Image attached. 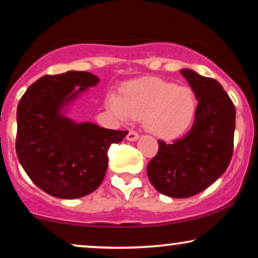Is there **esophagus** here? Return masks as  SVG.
<instances>
[{
  "label": "esophagus",
  "mask_w": 258,
  "mask_h": 258,
  "mask_svg": "<svg viewBox=\"0 0 258 258\" xmlns=\"http://www.w3.org/2000/svg\"><path fill=\"white\" fill-rule=\"evenodd\" d=\"M139 138V135L136 131H130L128 135L126 136V139L130 142H136Z\"/></svg>",
  "instance_id": "34e87169"
}]
</instances>
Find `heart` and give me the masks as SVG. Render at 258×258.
Returning a JSON list of instances; mask_svg holds the SVG:
<instances>
[{
    "label": "heart",
    "mask_w": 258,
    "mask_h": 258,
    "mask_svg": "<svg viewBox=\"0 0 258 258\" xmlns=\"http://www.w3.org/2000/svg\"><path fill=\"white\" fill-rule=\"evenodd\" d=\"M107 107L120 120L143 119L149 132L166 141L185 135L197 113L196 96L191 89L156 77L128 83L122 95L109 92Z\"/></svg>",
    "instance_id": "heart-1"
}]
</instances>
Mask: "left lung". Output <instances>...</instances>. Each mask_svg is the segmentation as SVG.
Returning <instances> with one entry per match:
<instances>
[{
    "mask_svg": "<svg viewBox=\"0 0 258 258\" xmlns=\"http://www.w3.org/2000/svg\"><path fill=\"white\" fill-rule=\"evenodd\" d=\"M180 73L198 101L194 125L173 144L159 141L147 172L160 194L187 198L209 187L227 169L233 155L235 108L215 79L187 68Z\"/></svg>",
    "mask_w": 258,
    "mask_h": 258,
    "instance_id": "8db88e82",
    "label": "left lung"
}]
</instances>
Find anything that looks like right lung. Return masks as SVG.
<instances>
[{
  "label": "right lung",
  "mask_w": 258,
  "mask_h": 258,
  "mask_svg": "<svg viewBox=\"0 0 258 258\" xmlns=\"http://www.w3.org/2000/svg\"><path fill=\"white\" fill-rule=\"evenodd\" d=\"M98 82L92 73L78 71L44 76L18 104V159L30 179L50 196L73 200L94 192L107 172L108 149L128 133L66 116L68 105Z\"/></svg>",
  "instance_id": "add662e5"
}]
</instances>
